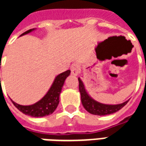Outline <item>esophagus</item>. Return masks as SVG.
Here are the masks:
<instances>
[{"instance_id": "esophagus-1", "label": "esophagus", "mask_w": 146, "mask_h": 146, "mask_svg": "<svg viewBox=\"0 0 146 146\" xmlns=\"http://www.w3.org/2000/svg\"><path fill=\"white\" fill-rule=\"evenodd\" d=\"M70 70H71V73L74 75V76H77L78 74L80 72V66L78 64L76 63H73L71 67H70Z\"/></svg>"}]
</instances>
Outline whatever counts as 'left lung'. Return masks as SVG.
<instances>
[{"label": "left lung", "mask_w": 146, "mask_h": 146, "mask_svg": "<svg viewBox=\"0 0 146 146\" xmlns=\"http://www.w3.org/2000/svg\"><path fill=\"white\" fill-rule=\"evenodd\" d=\"M78 80H79V91L80 93V98H81L83 106L88 113H92L93 115L106 116V115L112 114L119 111L128 102L129 100L120 104L116 105L103 104L101 102H98L89 95L85 88V86L80 77L78 78Z\"/></svg>", "instance_id": "left-lung-1"}]
</instances>
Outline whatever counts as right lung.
Returning a JSON list of instances; mask_svg holds the SVG:
<instances>
[{
	"label": "right lung",
	"mask_w": 146,
	"mask_h": 146,
	"mask_svg": "<svg viewBox=\"0 0 146 146\" xmlns=\"http://www.w3.org/2000/svg\"><path fill=\"white\" fill-rule=\"evenodd\" d=\"M35 30L36 29L27 30L25 33L21 34V36L28 34ZM70 70H66L55 76L51 88L46 93V95L40 100L36 102L34 104L30 106H22L17 104L11 99V101L20 112L28 116H33V117H43V116L51 115V113H54V111L56 110L58 105L59 103V95L62 92V88L63 87L65 80L70 76Z\"/></svg>",
	"instance_id": "right-lung-1"
}]
</instances>
